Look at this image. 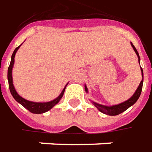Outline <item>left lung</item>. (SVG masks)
<instances>
[{
	"mask_svg": "<svg viewBox=\"0 0 152 152\" xmlns=\"http://www.w3.org/2000/svg\"><path fill=\"white\" fill-rule=\"evenodd\" d=\"M130 44H131V46L133 47L135 54L138 56L139 64H140V59L138 52H137L136 49L134 48V46L133 45V44H132V43H130ZM141 73H142V81H140L138 88L136 89V91H135V92L133 94V96L130 97L129 99H128L127 101L122 102V103H119L118 105H113V106H105V105H102V104H99V103H97V102H92L93 105L97 107V109H98L101 113H105V114H107V115H110V116L118 115L119 113L124 112V111L127 110L130 106L134 105V104L136 102V101L138 100V98L140 97V93H141V91H142V86H143V70H142V68H141ZM85 91H86V92L88 91L87 88H86V86H85Z\"/></svg>",
	"mask_w": 152,
	"mask_h": 152,
	"instance_id": "8db88e82",
	"label": "left lung"
}]
</instances>
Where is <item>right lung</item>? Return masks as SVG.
I'll use <instances>...</instances> for the list:
<instances>
[{
	"label": "right lung",
	"instance_id": "obj_1",
	"mask_svg": "<svg viewBox=\"0 0 152 152\" xmlns=\"http://www.w3.org/2000/svg\"><path fill=\"white\" fill-rule=\"evenodd\" d=\"M21 45H19L18 47H17L15 50L13 51V54L12 55V59H11V63H10V66L8 67V71H7V79H8V84H9V89H10V92L12 93V97H14V99L19 102L21 105H23L26 109H28L29 112L33 113H43L47 112L49 111L50 109H51L52 107H54L55 105H56L58 102H60V100L62 98L63 95H64V92H65V89H66V86L65 88L63 89V91L61 92L60 94V96L58 97H56L55 99L50 101V102H31L28 100H26L24 99L23 97H22L21 96H19L18 94L17 91L15 90V87L13 86V81H12V68H13L14 65V58H15V55L17 53V51L20 48Z\"/></svg>",
	"mask_w": 152,
	"mask_h": 152
}]
</instances>
